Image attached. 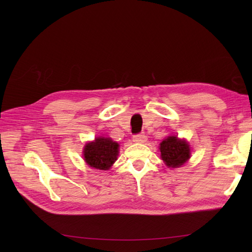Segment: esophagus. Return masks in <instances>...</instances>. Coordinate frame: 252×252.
<instances>
[{"instance_id":"1","label":"esophagus","mask_w":252,"mask_h":252,"mask_svg":"<svg viewBox=\"0 0 252 252\" xmlns=\"http://www.w3.org/2000/svg\"><path fill=\"white\" fill-rule=\"evenodd\" d=\"M145 140H146V136H145L144 133H139L133 135V142L135 143H144Z\"/></svg>"}]
</instances>
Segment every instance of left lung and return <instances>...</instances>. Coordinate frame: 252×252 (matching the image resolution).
<instances>
[{
    "label": "left lung",
    "mask_w": 252,
    "mask_h": 252,
    "mask_svg": "<svg viewBox=\"0 0 252 252\" xmlns=\"http://www.w3.org/2000/svg\"><path fill=\"white\" fill-rule=\"evenodd\" d=\"M159 151L165 165L171 168H178L184 165L191 155L189 144L179 139L177 135H169L159 144Z\"/></svg>",
    "instance_id": "1"
}]
</instances>
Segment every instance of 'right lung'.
Here are the masks:
<instances>
[{
	"label": "right lung",
	"instance_id": "add662e5",
	"mask_svg": "<svg viewBox=\"0 0 252 252\" xmlns=\"http://www.w3.org/2000/svg\"><path fill=\"white\" fill-rule=\"evenodd\" d=\"M120 145L110 138L98 136L94 142L85 145L83 151L84 159L91 168L98 170H108L117 161Z\"/></svg>",
	"mask_w": 252,
	"mask_h": 252
}]
</instances>
